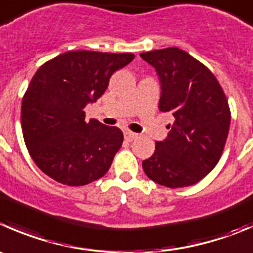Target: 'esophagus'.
I'll use <instances>...</instances> for the list:
<instances>
[{"instance_id":"34e87169","label":"esophagus","mask_w":253,"mask_h":253,"mask_svg":"<svg viewBox=\"0 0 253 253\" xmlns=\"http://www.w3.org/2000/svg\"><path fill=\"white\" fill-rule=\"evenodd\" d=\"M137 137H138V134L134 133V132H131V131H126L125 132V138L127 139V141H133V139H136Z\"/></svg>"}]
</instances>
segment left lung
Segmentation results:
<instances>
[{"mask_svg": "<svg viewBox=\"0 0 253 253\" xmlns=\"http://www.w3.org/2000/svg\"><path fill=\"white\" fill-rule=\"evenodd\" d=\"M161 80L159 111L174 116L168 137L142 167L149 179L168 188L193 185L219 162L231 112L215 75L176 46L139 54Z\"/></svg>", "mask_w": 253, "mask_h": 253, "instance_id": "1", "label": "left lung"}]
</instances>
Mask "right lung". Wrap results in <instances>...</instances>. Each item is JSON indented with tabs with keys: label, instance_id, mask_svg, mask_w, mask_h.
<instances>
[{
	"label": "right lung",
	"instance_id": "add662e5",
	"mask_svg": "<svg viewBox=\"0 0 253 253\" xmlns=\"http://www.w3.org/2000/svg\"><path fill=\"white\" fill-rule=\"evenodd\" d=\"M132 53L67 51L44 63L28 85L21 109L24 143L39 169L58 183L86 185L106 174L124 133L97 120L85 121V106L101 96Z\"/></svg>",
	"mask_w": 253,
	"mask_h": 253
}]
</instances>
